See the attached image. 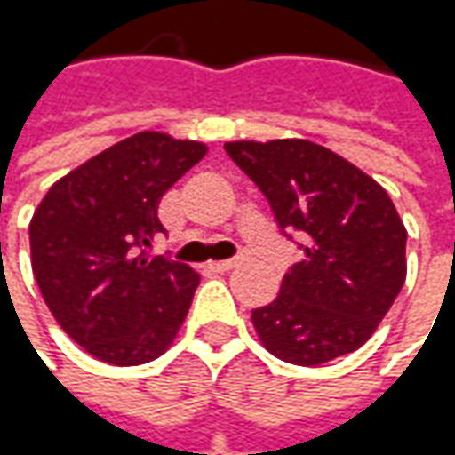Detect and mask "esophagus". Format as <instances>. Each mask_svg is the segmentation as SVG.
<instances>
[{
  "mask_svg": "<svg viewBox=\"0 0 455 455\" xmlns=\"http://www.w3.org/2000/svg\"><path fill=\"white\" fill-rule=\"evenodd\" d=\"M241 266V260H217V263H212V270H219V273H228V270H234V267Z\"/></svg>",
  "mask_w": 455,
  "mask_h": 455,
  "instance_id": "esophagus-1",
  "label": "esophagus"
}]
</instances>
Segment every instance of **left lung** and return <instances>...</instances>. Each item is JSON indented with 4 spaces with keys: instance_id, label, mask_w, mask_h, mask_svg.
I'll list each match as a JSON object with an SVG mask.
<instances>
[{
    "instance_id": "8db88e82",
    "label": "left lung",
    "mask_w": 455,
    "mask_h": 455,
    "mask_svg": "<svg viewBox=\"0 0 455 455\" xmlns=\"http://www.w3.org/2000/svg\"><path fill=\"white\" fill-rule=\"evenodd\" d=\"M224 148L266 195L277 227L305 238V260L251 315L260 343L295 365L358 351L407 277V228L390 195L312 140H228Z\"/></svg>"
}]
</instances>
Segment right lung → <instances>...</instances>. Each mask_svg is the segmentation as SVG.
Returning <instances> with one entry per match:
<instances>
[{
  "mask_svg": "<svg viewBox=\"0 0 455 455\" xmlns=\"http://www.w3.org/2000/svg\"><path fill=\"white\" fill-rule=\"evenodd\" d=\"M204 153L199 140L140 131L58 180L34 212L38 290L65 334L97 361L140 365L175 341L199 275L146 248L165 234L160 197Z\"/></svg>",
  "mask_w": 455,
  "mask_h": 455,
  "instance_id": "add662e5",
  "label": "right lung"
}]
</instances>
